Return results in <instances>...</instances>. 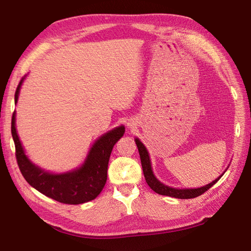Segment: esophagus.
Here are the masks:
<instances>
[{
  "label": "esophagus",
  "mask_w": 251,
  "mask_h": 251,
  "mask_svg": "<svg viewBox=\"0 0 251 251\" xmlns=\"http://www.w3.org/2000/svg\"><path fill=\"white\" fill-rule=\"evenodd\" d=\"M129 126H131V125H129Z\"/></svg>",
  "instance_id": "34e87169"
}]
</instances>
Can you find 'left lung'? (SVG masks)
<instances>
[{"label":"left lung","mask_w":251,"mask_h":251,"mask_svg":"<svg viewBox=\"0 0 251 251\" xmlns=\"http://www.w3.org/2000/svg\"><path fill=\"white\" fill-rule=\"evenodd\" d=\"M136 145H137L138 151H139V156H141V161H142V167H143V173L144 176H145L146 182L148 186L154 190L155 193L159 194V195H164V196H169V197H175V198H179V199H190V198H195L202 195L203 193H206L210 187L214 186L216 182H217L220 177H218L217 179H215L210 184H208L203 187H201V188H194V189H176V188H172V187H168L166 185L161 184L159 180H157V178L154 176L151 171V160H150V155L146 151L145 146L139 142V139L136 138L135 139Z\"/></svg>","instance_id":"1"}]
</instances>
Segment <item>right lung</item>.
I'll return each instance as SVG.
<instances>
[{
    "instance_id": "right-lung-1",
    "label": "right lung",
    "mask_w": 251,
    "mask_h": 251,
    "mask_svg": "<svg viewBox=\"0 0 251 251\" xmlns=\"http://www.w3.org/2000/svg\"><path fill=\"white\" fill-rule=\"evenodd\" d=\"M23 78L15 91V104ZM12 136L15 144V157L19 168L29 185L45 196L62 203L78 205L99 196L107 180V167L114 145L125 133L124 126L108 131L93 145L83 166L76 171L54 175L36 167L24 154L15 129V112L12 115Z\"/></svg>"
}]
</instances>
